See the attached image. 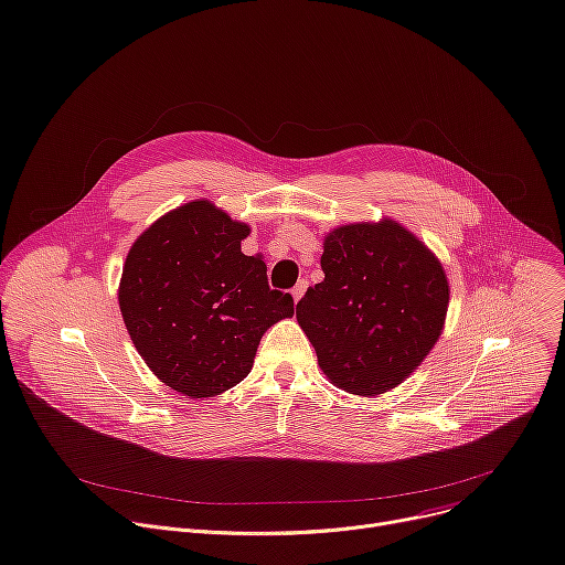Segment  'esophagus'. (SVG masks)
<instances>
[{"instance_id":"obj_1","label":"esophagus","mask_w":565,"mask_h":565,"mask_svg":"<svg viewBox=\"0 0 565 565\" xmlns=\"http://www.w3.org/2000/svg\"><path fill=\"white\" fill-rule=\"evenodd\" d=\"M307 288H309V281H307V279H299V281L295 284V288H292V299H295V302H299V299L305 297Z\"/></svg>"}]
</instances>
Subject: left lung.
<instances>
[{"label": "left lung", "instance_id": "1", "mask_svg": "<svg viewBox=\"0 0 565 565\" xmlns=\"http://www.w3.org/2000/svg\"><path fill=\"white\" fill-rule=\"evenodd\" d=\"M324 279L297 302V322L329 382L380 395L416 370L445 324L440 260L395 220L345 224L324 238Z\"/></svg>", "mask_w": 565, "mask_h": 565}]
</instances>
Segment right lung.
Segmentation results:
<instances>
[{
  "label": "right lung",
  "instance_id": "add662e5",
  "mask_svg": "<svg viewBox=\"0 0 565 565\" xmlns=\"http://www.w3.org/2000/svg\"><path fill=\"white\" fill-rule=\"evenodd\" d=\"M245 222L209 200L188 202L131 245L118 302L127 331L157 377L188 397L243 382L260 335L292 316L290 292L268 286L260 254L245 256Z\"/></svg>",
  "mask_w": 565,
  "mask_h": 565
}]
</instances>
